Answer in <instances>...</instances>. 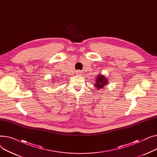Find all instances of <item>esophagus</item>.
<instances>
[{
  "instance_id": "esophagus-1",
  "label": "esophagus",
  "mask_w": 157,
  "mask_h": 157,
  "mask_svg": "<svg viewBox=\"0 0 157 157\" xmlns=\"http://www.w3.org/2000/svg\"><path fill=\"white\" fill-rule=\"evenodd\" d=\"M76 74H78V75H80V74H81V72L80 71H78L76 72Z\"/></svg>"
}]
</instances>
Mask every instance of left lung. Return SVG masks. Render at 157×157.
Here are the masks:
<instances>
[{
	"label": "left lung",
	"mask_w": 157,
	"mask_h": 157,
	"mask_svg": "<svg viewBox=\"0 0 157 157\" xmlns=\"http://www.w3.org/2000/svg\"><path fill=\"white\" fill-rule=\"evenodd\" d=\"M107 83H108V80L107 79V78L105 76L101 75V74H98L97 77L95 84V86L97 88V89H101L104 88V86H105Z\"/></svg>",
	"instance_id": "1"
}]
</instances>
